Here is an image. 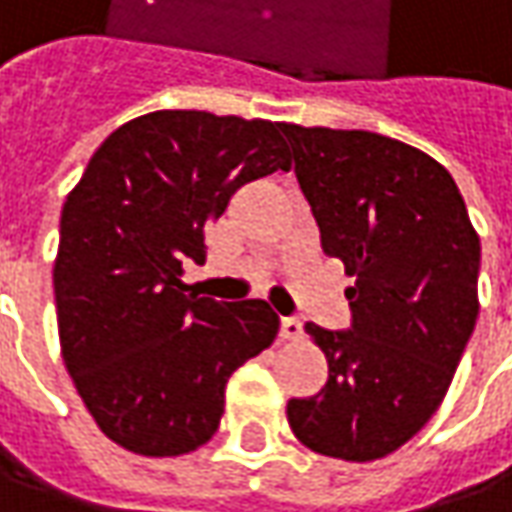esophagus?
<instances>
[{
    "label": "esophagus",
    "mask_w": 512,
    "mask_h": 512,
    "mask_svg": "<svg viewBox=\"0 0 512 512\" xmlns=\"http://www.w3.org/2000/svg\"><path fill=\"white\" fill-rule=\"evenodd\" d=\"M302 336H305V325H302L296 316H285V319H282V339L296 342V339H302Z\"/></svg>",
    "instance_id": "obj_1"
}]
</instances>
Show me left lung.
<instances>
[{
	"label": "left lung",
	"instance_id": "8db88e82",
	"mask_svg": "<svg viewBox=\"0 0 512 512\" xmlns=\"http://www.w3.org/2000/svg\"><path fill=\"white\" fill-rule=\"evenodd\" d=\"M322 250L356 279L347 330H305L327 384L287 402L296 439L330 459L373 462L439 410L479 316L482 245L453 176L370 130L282 125Z\"/></svg>",
	"mask_w": 512,
	"mask_h": 512
}]
</instances>
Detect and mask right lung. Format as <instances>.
Masks as SVG:
<instances>
[{
	"label": "right lung",
	"instance_id": "add662e5",
	"mask_svg": "<svg viewBox=\"0 0 512 512\" xmlns=\"http://www.w3.org/2000/svg\"><path fill=\"white\" fill-rule=\"evenodd\" d=\"M290 170L282 122L156 110L113 130L70 190L53 293L62 359L110 442L182 456L216 433L236 367L279 333L262 299L185 293L205 225L230 196Z\"/></svg>",
	"mask_w": 512,
	"mask_h": 512
}]
</instances>
